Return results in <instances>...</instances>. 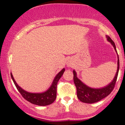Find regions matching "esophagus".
I'll use <instances>...</instances> for the list:
<instances>
[{"label": "esophagus", "mask_w": 125, "mask_h": 125, "mask_svg": "<svg viewBox=\"0 0 125 125\" xmlns=\"http://www.w3.org/2000/svg\"><path fill=\"white\" fill-rule=\"evenodd\" d=\"M71 63L70 62H68L67 63V65H68V66H71Z\"/></svg>", "instance_id": "esophagus-1"}]
</instances>
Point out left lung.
<instances>
[{
  "label": "left lung",
  "instance_id": "1",
  "mask_svg": "<svg viewBox=\"0 0 125 125\" xmlns=\"http://www.w3.org/2000/svg\"><path fill=\"white\" fill-rule=\"evenodd\" d=\"M106 38L108 41L112 44L113 47L114 48V50L117 53L116 47H115L114 42L108 36H106ZM118 71H119V59H118V55L117 73L113 81L110 83L108 84L107 86L103 87V88H92L86 86L81 80H79L77 77L76 72L73 70V74H74L73 79H74V84L77 88V96L78 99L83 103H94L105 98L111 93L112 91L114 89L117 81Z\"/></svg>",
  "mask_w": 125,
  "mask_h": 125
}]
</instances>
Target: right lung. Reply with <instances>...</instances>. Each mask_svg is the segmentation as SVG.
<instances>
[{"instance_id":"right-lung-1","label":"right lung","mask_w":125,"mask_h":125,"mask_svg":"<svg viewBox=\"0 0 125 125\" xmlns=\"http://www.w3.org/2000/svg\"><path fill=\"white\" fill-rule=\"evenodd\" d=\"M64 71H65V68L60 71L55 77L52 85L49 88V89L42 93H31L26 91L17 85L11 73V76L17 90L25 100L36 105L46 106L52 103L55 100L57 94V85L59 79L62 76Z\"/></svg>"}]
</instances>
